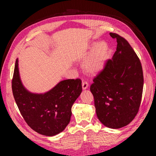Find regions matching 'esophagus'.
I'll return each mask as SVG.
<instances>
[{
  "label": "esophagus",
  "instance_id": "obj_1",
  "mask_svg": "<svg viewBox=\"0 0 156 156\" xmlns=\"http://www.w3.org/2000/svg\"><path fill=\"white\" fill-rule=\"evenodd\" d=\"M82 87H83V88L84 90L87 89L88 87V82L85 81H83V82H82Z\"/></svg>",
  "mask_w": 156,
  "mask_h": 156
}]
</instances>
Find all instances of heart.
Segmentation results:
<instances>
[{
    "label": "heart",
    "mask_w": 156,
    "mask_h": 156,
    "mask_svg": "<svg viewBox=\"0 0 156 156\" xmlns=\"http://www.w3.org/2000/svg\"><path fill=\"white\" fill-rule=\"evenodd\" d=\"M107 51L108 46L105 41L98 42L84 63V69L91 73H96L101 69L105 64Z\"/></svg>",
    "instance_id": "obj_1"
}]
</instances>
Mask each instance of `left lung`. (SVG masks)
Instances as JSON below:
<instances>
[{
	"mask_svg": "<svg viewBox=\"0 0 156 156\" xmlns=\"http://www.w3.org/2000/svg\"><path fill=\"white\" fill-rule=\"evenodd\" d=\"M110 36L116 39V51L94 78L90 91L99 120L109 128L119 129L137 114L144 78L140 61L128 41L116 33Z\"/></svg>",
	"mask_w": 156,
	"mask_h": 156,
	"instance_id": "left-lung-1",
	"label": "left lung"
}]
</instances>
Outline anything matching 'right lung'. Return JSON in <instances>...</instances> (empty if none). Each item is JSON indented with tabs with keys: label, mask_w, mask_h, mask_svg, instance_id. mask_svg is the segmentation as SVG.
<instances>
[{
	"label": "right lung",
	"mask_w": 156,
	"mask_h": 156,
	"mask_svg": "<svg viewBox=\"0 0 156 156\" xmlns=\"http://www.w3.org/2000/svg\"><path fill=\"white\" fill-rule=\"evenodd\" d=\"M12 88L23 119L30 128L41 135L54 136L64 131L72 116V107L82 92L80 79L60 81L45 94H33L23 87L17 58Z\"/></svg>",
	"instance_id": "right-lung-1"
}]
</instances>
